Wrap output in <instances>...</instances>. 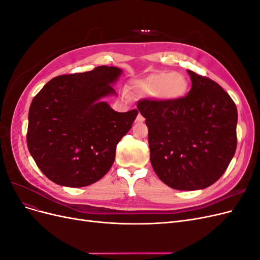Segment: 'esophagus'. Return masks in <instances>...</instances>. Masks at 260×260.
I'll return each instance as SVG.
<instances>
[{
    "mask_svg": "<svg viewBox=\"0 0 260 260\" xmlns=\"http://www.w3.org/2000/svg\"><path fill=\"white\" fill-rule=\"evenodd\" d=\"M136 121H137V122H143V121H144V117H143L142 115H141V114H139V115L137 116Z\"/></svg>",
    "mask_w": 260,
    "mask_h": 260,
    "instance_id": "esophagus-1",
    "label": "esophagus"
}]
</instances>
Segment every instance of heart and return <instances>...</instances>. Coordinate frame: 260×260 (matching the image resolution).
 I'll use <instances>...</instances> for the list:
<instances>
[{
	"instance_id": "heart-1",
	"label": "heart",
	"mask_w": 260,
	"mask_h": 260,
	"mask_svg": "<svg viewBox=\"0 0 260 260\" xmlns=\"http://www.w3.org/2000/svg\"><path fill=\"white\" fill-rule=\"evenodd\" d=\"M133 92L147 98L174 102L182 99L188 88L186 78L180 73H156L131 84Z\"/></svg>"
}]
</instances>
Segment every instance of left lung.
<instances>
[{
	"label": "left lung",
	"instance_id": "1",
	"mask_svg": "<svg viewBox=\"0 0 260 260\" xmlns=\"http://www.w3.org/2000/svg\"><path fill=\"white\" fill-rule=\"evenodd\" d=\"M192 89L178 101L142 100L151 164L165 184L202 190L221 177L237 149L238 109L221 86L187 70Z\"/></svg>",
	"mask_w": 260,
	"mask_h": 260
}]
</instances>
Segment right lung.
Listing matches in <instances>:
<instances>
[{"label":"right lung","instance_id":"add662e5","mask_svg":"<svg viewBox=\"0 0 260 260\" xmlns=\"http://www.w3.org/2000/svg\"><path fill=\"white\" fill-rule=\"evenodd\" d=\"M121 74L120 68L99 66L58 76L34 98L27 145L39 169L54 183L86 186L111 169L116 146L139 113H118L103 101L117 95L113 84Z\"/></svg>","mask_w":260,"mask_h":260}]
</instances>
